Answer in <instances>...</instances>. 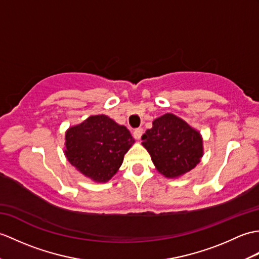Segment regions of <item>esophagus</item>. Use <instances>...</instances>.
Returning a JSON list of instances; mask_svg holds the SVG:
<instances>
[{"instance_id": "34e87169", "label": "esophagus", "mask_w": 259, "mask_h": 259, "mask_svg": "<svg viewBox=\"0 0 259 259\" xmlns=\"http://www.w3.org/2000/svg\"><path fill=\"white\" fill-rule=\"evenodd\" d=\"M142 134H143V129H142V128H138V129H136V130L134 131V137L136 138L137 140H140V138H141Z\"/></svg>"}]
</instances>
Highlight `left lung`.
Here are the masks:
<instances>
[{
	"mask_svg": "<svg viewBox=\"0 0 259 259\" xmlns=\"http://www.w3.org/2000/svg\"><path fill=\"white\" fill-rule=\"evenodd\" d=\"M157 170L165 178H179L194 169L203 157L200 132L173 113L153 120L152 128L142 136Z\"/></svg>",
	"mask_w": 259,
	"mask_h": 259,
	"instance_id": "1",
	"label": "left lung"
}]
</instances>
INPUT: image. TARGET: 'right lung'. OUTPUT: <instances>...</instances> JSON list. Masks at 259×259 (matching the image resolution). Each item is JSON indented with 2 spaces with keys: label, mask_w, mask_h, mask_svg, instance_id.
Listing matches in <instances>:
<instances>
[{
  "label": "right lung",
  "mask_w": 259,
  "mask_h": 259,
  "mask_svg": "<svg viewBox=\"0 0 259 259\" xmlns=\"http://www.w3.org/2000/svg\"><path fill=\"white\" fill-rule=\"evenodd\" d=\"M69 163L95 182L105 183L121 166L135 139L130 131L105 115L90 116L70 127L65 136Z\"/></svg>",
  "instance_id": "obj_1"
}]
</instances>
